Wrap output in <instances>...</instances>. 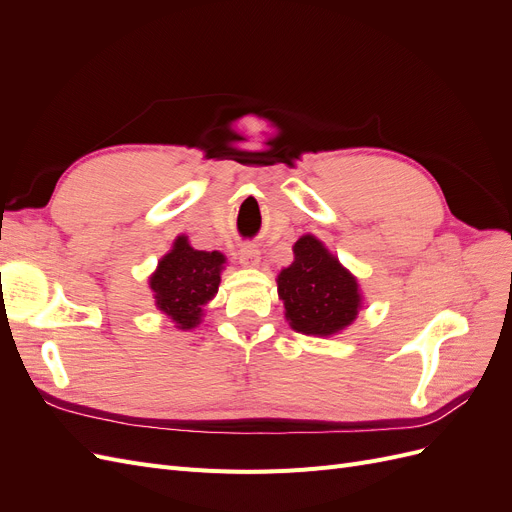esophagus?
I'll use <instances>...</instances> for the list:
<instances>
[{"label": "esophagus", "instance_id": "34e87169", "mask_svg": "<svg viewBox=\"0 0 512 512\" xmlns=\"http://www.w3.org/2000/svg\"><path fill=\"white\" fill-rule=\"evenodd\" d=\"M239 260H241L243 267L256 269V267H260V250L252 243H245V245H241V250H239Z\"/></svg>", "mask_w": 512, "mask_h": 512}]
</instances>
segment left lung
I'll return each mask as SVG.
<instances>
[{
    "instance_id": "obj_1",
    "label": "left lung",
    "mask_w": 512,
    "mask_h": 512,
    "mask_svg": "<svg viewBox=\"0 0 512 512\" xmlns=\"http://www.w3.org/2000/svg\"><path fill=\"white\" fill-rule=\"evenodd\" d=\"M294 260L277 275L290 327L314 337H333L348 329L363 309L359 280L314 235L292 245Z\"/></svg>"
}]
</instances>
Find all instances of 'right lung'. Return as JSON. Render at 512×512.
<instances>
[{"label":"right lung","mask_w":512,"mask_h":512,"mask_svg":"<svg viewBox=\"0 0 512 512\" xmlns=\"http://www.w3.org/2000/svg\"><path fill=\"white\" fill-rule=\"evenodd\" d=\"M226 256L194 250L190 239L179 235L149 275L156 307L181 331L196 329L207 303L218 294Z\"/></svg>","instance_id":"obj_1"}]
</instances>
